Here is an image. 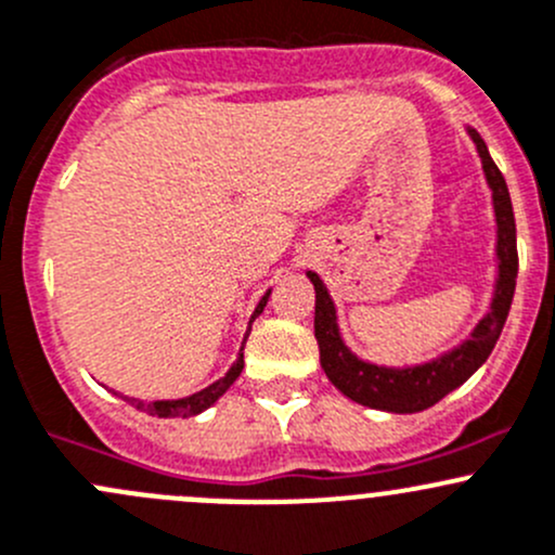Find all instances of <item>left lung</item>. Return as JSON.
Masks as SVG:
<instances>
[{"mask_svg":"<svg viewBox=\"0 0 555 555\" xmlns=\"http://www.w3.org/2000/svg\"><path fill=\"white\" fill-rule=\"evenodd\" d=\"M467 135L476 144L481 157V170L491 192V214H494V285L487 312L473 325L470 334L460 345L438 352L436 358L409 365H385L365 361L347 347L339 328V315L331 299L328 288L318 272L307 270V278L315 285V339L320 347V365L331 385L347 396L350 401L369 405L376 411L390 414H416L430 409L451 390L465 385L494 350L502 334L507 312H511L513 291L518 278V254H516V219H513L511 192L505 179L496 170L494 159L470 125H465Z\"/></svg>","mask_w":555,"mask_h":555,"instance_id":"8db88e82","label":"left lung"}]
</instances>
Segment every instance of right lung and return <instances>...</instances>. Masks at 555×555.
<instances>
[{"mask_svg": "<svg viewBox=\"0 0 555 555\" xmlns=\"http://www.w3.org/2000/svg\"><path fill=\"white\" fill-rule=\"evenodd\" d=\"M270 294H272V288H267V294L261 296L259 305H256V310L250 312L248 331H250V323H254V320L259 318L261 312H264L267 299H270ZM248 331H245L243 341L248 339ZM243 363H245V361H243V345H240V352H237L235 363L230 365V371H227V374L221 376L219 382H214V385L203 387V390L192 392V396H184V398H170V401H139V398L119 396V392H114V396L125 398V401H128L130 405H135V409H139V411H146V414H152V416H181V420H186V416H197V414H203L205 409H210V405H214L216 401H219V398L224 396L227 390H230L232 382H235L237 376H240V371H243Z\"/></svg>", "mask_w": 555, "mask_h": 555, "instance_id": "obj_1", "label": "right lung"}]
</instances>
